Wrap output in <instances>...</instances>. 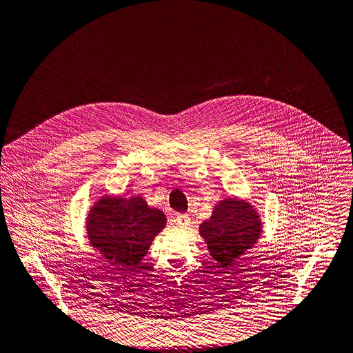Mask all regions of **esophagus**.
Returning a JSON list of instances; mask_svg holds the SVG:
<instances>
[{
    "instance_id": "esophagus-1",
    "label": "esophagus",
    "mask_w": 353,
    "mask_h": 353,
    "mask_svg": "<svg viewBox=\"0 0 353 353\" xmlns=\"http://www.w3.org/2000/svg\"><path fill=\"white\" fill-rule=\"evenodd\" d=\"M176 222H177L179 227H187L188 223H190V218H188V215H185V214H179V215L176 216Z\"/></svg>"
}]
</instances>
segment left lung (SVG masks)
I'll use <instances>...</instances> for the list:
<instances>
[{
  "instance_id": "left-lung-1",
  "label": "left lung",
  "mask_w": 353,
  "mask_h": 353,
  "mask_svg": "<svg viewBox=\"0 0 353 353\" xmlns=\"http://www.w3.org/2000/svg\"><path fill=\"white\" fill-rule=\"evenodd\" d=\"M199 232L211 258L228 269L258 243L263 221L258 208L248 200L225 197L215 204L210 219L200 223Z\"/></svg>"
}]
</instances>
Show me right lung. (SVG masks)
<instances>
[{
    "label": "right lung",
    "instance_id": "add662e5",
    "mask_svg": "<svg viewBox=\"0 0 353 353\" xmlns=\"http://www.w3.org/2000/svg\"><path fill=\"white\" fill-rule=\"evenodd\" d=\"M166 228V215L141 196L104 194L85 216L90 245L114 269L134 270L145 258L153 239Z\"/></svg>",
    "mask_w": 353,
    "mask_h": 353
}]
</instances>
